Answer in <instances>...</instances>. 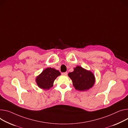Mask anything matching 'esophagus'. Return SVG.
<instances>
[{
  "label": "esophagus",
  "mask_w": 128,
  "mask_h": 128,
  "mask_svg": "<svg viewBox=\"0 0 128 128\" xmlns=\"http://www.w3.org/2000/svg\"><path fill=\"white\" fill-rule=\"evenodd\" d=\"M67 72H62V74L63 75V76H67Z\"/></svg>",
  "instance_id": "obj_1"
}]
</instances>
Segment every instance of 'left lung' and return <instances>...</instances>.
I'll return each instance as SVG.
<instances>
[{"mask_svg":"<svg viewBox=\"0 0 128 128\" xmlns=\"http://www.w3.org/2000/svg\"><path fill=\"white\" fill-rule=\"evenodd\" d=\"M68 76L72 81L75 89L79 91H86L92 87L95 83L93 73L82 67L77 66L74 72H69Z\"/></svg>","mask_w":128,"mask_h":128,"instance_id":"1","label":"left lung"}]
</instances>
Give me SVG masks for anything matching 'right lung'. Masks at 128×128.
Wrapping results in <instances>:
<instances>
[{"label": "right lung", "mask_w": 128, "mask_h": 128, "mask_svg": "<svg viewBox=\"0 0 128 128\" xmlns=\"http://www.w3.org/2000/svg\"><path fill=\"white\" fill-rule=\"evenodd\" d=\"M61 75L59 71L48 67L41 72L36 78L38 87L41 89L48 90L52 88L56 78Z\"/></svg>", "instance_id": "obj_1"}]
</instances>
